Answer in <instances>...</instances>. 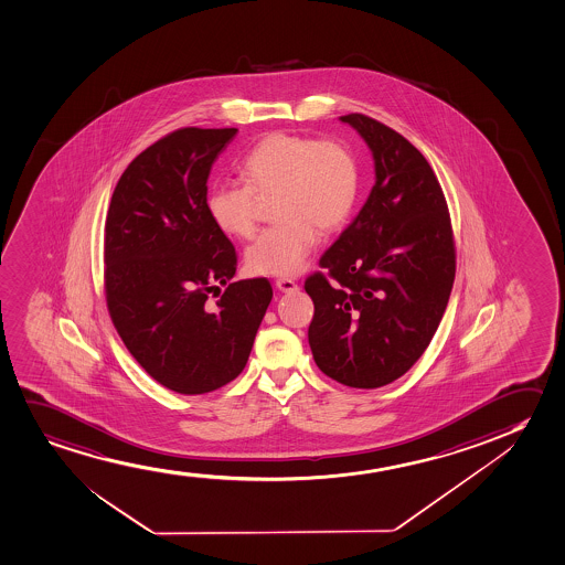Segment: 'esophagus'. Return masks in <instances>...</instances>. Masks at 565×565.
Masks as SVG:
<instances>
[{
  "label": "esophagus",
  "mask_w": 565,
  "mask_h": 565,
  "mask_svg": "<svg viewBox=\"0 0 565 565\" xmlns=\"http://www.w3.org/2000/svg\"><path fill=\"white\" fill-rule=\"evenodd\" d=\"M276 287H278L281 294H294V291H297V289H299V286L295 284L294 279L289 278L276 279Z\"/></svg>",
  "instance_id": "1"
}]
</instances>
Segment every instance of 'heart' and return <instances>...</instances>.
<instances>
[{
    "label": "heart",
    "mask_w": 565,
    "mask_h": 565,
    "mask_svg": "<svg viewBox=\"0 0 565 565\" xmlns=\"http://www.w3.org/2000/svg\"><path fill=\"white\" fill-rule=\"evenodd\" d=\"M243 183H216L206 211L214 226L232 237L255 232L257 198L276 193L266 227L245 250V264L260 276H294L307 263L322 232H335L359 198V162L333 140L274 132L239 162Z\"/></svg>",
    "instance_id": "1"
}]
</instances>
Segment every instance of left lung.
I'll use <instances>...</instances> for the list:
<instances>
[{"label": "left lung", "mask_w": 565, "mask_h": 565, "mask_svg": "<svg viewBox=\"0 0 565 565\" xmlns=\"http://www.w3.org/2000/svg\"><path fill=\"white\" fill-rule=\"evenodd\" d=\"M366 141L375 183L356 218L323 253L305 289L315 302L316 366L347 387L406 374L431 343L456 274L447 199L411 141L366 115L339 117Z\"/></svg>", "instance_id": "obj_1"}]
</instances>
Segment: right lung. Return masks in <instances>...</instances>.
Returning <instances> with one entry per match:
<instances>
[{
  "label": "right lung",
  "instance_id": "obj_1",
  "mask_svg": "<svg viewBox=\"0 0 565 565\" xmlns=\"http://www.w3.org/2000/svg\"><path fill=\"white\" fill-rule=\"evenodd\" d=\"M235 134L180 128L154 141L118 180L105 222L110 320L147 374L180 395L242 374L271 301L266 278L230 281L237 255L206 211V180Z\"/></svg>",
  "mask_w": 565,
  "mask_h": 565
}]
</instances>
